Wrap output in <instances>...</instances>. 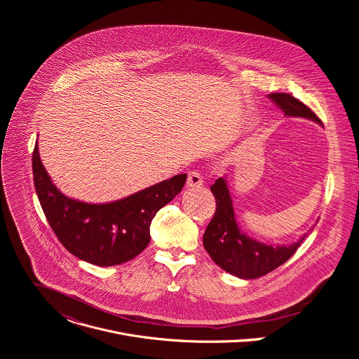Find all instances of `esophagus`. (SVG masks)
Here are the masks:
<instances>
[{"label": "esophagus", "instance_id": "obj_1", "mask_svg": "<svg viewBox=\"0 0 359 359\" xmlns=\"http://www.w3.org/2000/svg\"><path fill=\"white\" fill-rule=\"evenodd\" d=\"M203 184V177L200 172L191 170L187 177V187H200Z\"/></svg>", "mask_w": 359, "mask_h": 359}]
</instances>
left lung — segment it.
Returning <instances> with one entry per match:
<instances>
[{"instance_id":"obj_1","label":"left lung","mask_w":359,"mask_h":359,"mask_svg":"<svg viewBox=\"0 0 359 359\" xmlns=\"http://www.w3.org/2000/svg\"><path fill=\"white\" fill-rule=\"evenodd\" d=\"M269 97L285 116L306 118L321 123L309 107L290 93H270ZM212 193L216 198V212L203 234V245L217 266L236 277L252 280L269 274L291 257L306 236L290 245H269L254 240L237 224L226 179L219 177L212 186Z\"/></svg>"}]
</instances>
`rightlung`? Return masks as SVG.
<instances>
[{
    "label": "right lung",
    "instance_id": "add662e5",
    "mask_svg": "<svg viewBox=\"0 0 359 359\" xmlns=\"http://www.w3.org/2000/svg\"><path fill=\"white\" fill-rule=\"evenodd\" d=\"M34 186L45 217L64 247L78 259L109 267L135 259L150 241V223L183 189L176 175L125 198L89 204L67 197L50 182L38 153H32Z\"/></svg>",
    "mask_w": 359,
    "mask_h": 359
}]
</instances>
